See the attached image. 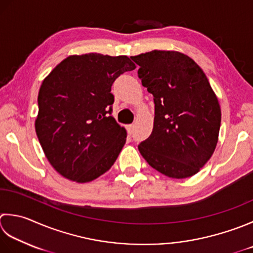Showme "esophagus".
<instances>
[{
    "label": "esophagus",
    "instance_id": "esophagus-1",
    "mask_svg": "<svg viewBox=\"0 0 253 253\" xmlns=\"http://www.w3.org/2000/svg\"><path fill=\"white\" fill-rule=\"evenodd\" d=\"M126 128H127L128 133H129V135H132L133 130H135V125H133V124H131V125H127Z\"/></svg>",
    "mask_w": 253,
    "mask_h": 253
}]
</instances>
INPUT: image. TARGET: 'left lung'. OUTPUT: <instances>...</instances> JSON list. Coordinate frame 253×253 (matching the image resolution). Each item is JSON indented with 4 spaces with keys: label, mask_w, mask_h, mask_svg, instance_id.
<instances>
[{
    "label": "left lung",
    "mask_w": 253,
    "mask_h": 253,
    "mask_svg": "<svg viewBox=\"0 0 253 253\" xmlns=\"http://www.w3.org/2000/svg\"><path fill=\"white\" fill-rule=\"evenodd\" d=\"M130 58L155 103L152 132L138 146L141 156L173 179L196 174L214 153L221 121L205 73L177 51L152 50Z\"/></svg>",
    "instance_id": "left-lung-1"
}]
</instances>
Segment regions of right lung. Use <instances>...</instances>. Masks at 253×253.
<instances>
[{"instance_id":"1","label":"right lung","mask_w":253,"mask_h":253,"mask_svg":"<svg viewBox=\"0 0 253 253\" xmlns=\"http://www.w3.org/2000/svg\"><path fill=\"white\" fill-rule=\"evenodd\" d=\"M135 68L127 56L86 53L64 59L43 80L35 128L48 161L66 179L93 181L116 161L127 132L111 116V90Z\"/></svg>"}]
</instances>
